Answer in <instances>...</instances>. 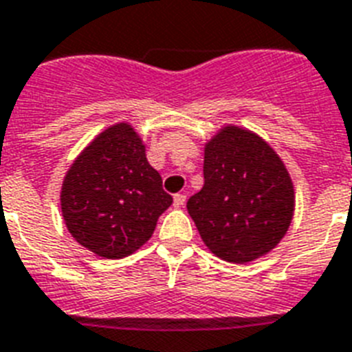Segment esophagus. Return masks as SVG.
I'll use <instances>...</instances> for the list:
<instances>
[{
  "label": "esophagus",
  "instance_id": "34e87169",
  "mask_svg": "<svg viewBox=\"0 0 352 352\" xmlns=\"http://www.w3.org/2000/svg\"><path fill=\"white\" fill-rule=\"evenodd\" d=\"M186 202V195L184 193H177L175 197H173V204H175V208H182Z\"/></svg>",
  "mask_w": 352,
  "mask_h": 352
}]
</instances>
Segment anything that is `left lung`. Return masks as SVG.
Returning <instances> with one entry per match:
<instances>
[{
    "label": "left lung",
    "instance_id": "1",
    "mask_svg": "<svg viewBox=\"0 0 352 352\" xmlns=\"http://www.w3.org/2000/svg\"><path fill=\"white\" fill-rule=\"evenodd\" d=\"M295 210L289 173L260 137L228 126L208 142L204 186L188 213L217 256L244 264L282 241Z\"/></svg>",
    "mask_w": 352,
    "mask_h": 352
}]
</instances>
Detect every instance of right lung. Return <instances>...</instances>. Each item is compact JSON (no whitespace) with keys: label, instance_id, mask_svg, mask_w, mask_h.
Segmentation results:
<instances>
[{"label":"right lung","instance_id":"1","mask_svg":"<svg viewBox=\"0 0 352 352\" xmlns=\"http://www.w3.org/2000/svg\"><path fill=\"white\" fill-rule=\"evenodd\" d=\"M173 202L130 124L104 130L77 157L61 190V211L77 242L104 258L139 250Z\"/></svg>","mask_w":352,"mask_h":352}]
</instances>
